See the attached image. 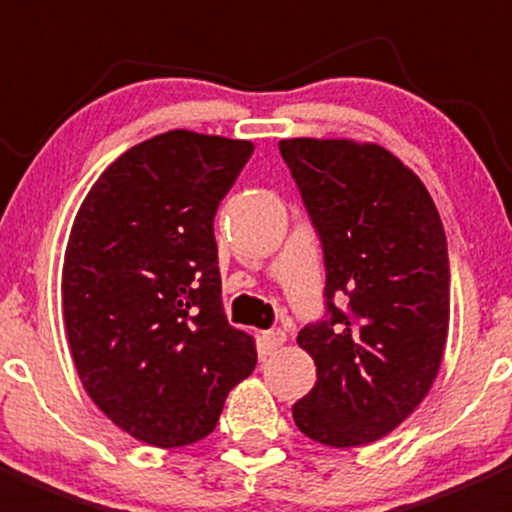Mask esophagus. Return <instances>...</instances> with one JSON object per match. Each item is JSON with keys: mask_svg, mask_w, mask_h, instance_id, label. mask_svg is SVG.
<instances>
[{"mask_svg": "<svg viewBox=\"0 0 512 512\" xmlns=\"http://www.w3.org/2000/svg\"><path fill=\"white\" fill-rule=\"evenodd\" d=\"M287 342V334L282 329H270V332H262V344H265L267 352H275L282 344Z\"/></svg>", "mask_w": 512, "mask_h": 512, "instance_id": "1", "label": "esophagus"}]
</instances>
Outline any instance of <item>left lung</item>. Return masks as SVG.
Wrapping results in <instances>:
<instances>
[{"label":"left lung","instance_id":"left-lung-1","mask_svg":"<svg viewBox=\"0 0 512 512\" xmlns=\"http://www.w3.org/2000/svg\"><path fill=\"white\" fill-rule=\"evenodd\" d=\"M282 160L324 252V307L297 344L317 384L292 406L312 441L364 446L394 431L431 389L451 314L441 218L414 170L374 143L289 138ZM344 293L348 309L334 296Z\"/></svg>","mask_w":512,"mask_h":512}]
</instances>
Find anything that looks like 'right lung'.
Masks as SVG:
<instances>
[{"label": "right lung", "instance_id": "obj_1", "mask_svg": "<svg viewBox=\"0 0 512 512\" xmlns=\"http://www.w3.org/2000/svg\"><path fill=\"white\" fill-rule=\"evenodd\" d=\"M250 141L168 131L113 160L81 203L61 272L66 339L86 394L158 448L190 446L252 374L223 309L213 220Z\"/></svg>", "mask_w": 512, "mask_h": 512}]
</instances>
